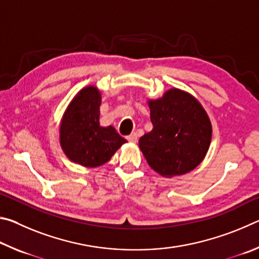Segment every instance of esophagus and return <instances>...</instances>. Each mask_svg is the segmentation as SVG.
Masks as SVG:
<instances>
[{
    "label": "esophagus",
    "instance_id": "esophagus-1",
    "mask_svg": "<svg viewBox=\"0 0 259 259\" xmlns=\"http://www.w3.org/2000/svg\"><path fill=\"white\" fill-rule=\"evenodd\" d=\"M126 139H128L130 143H136V142H137V134L134 133V134L129 135L128 137H126Z\"/></svg>",
    "mask_w": 259,
    "mask_h": 259
}]
</instances>
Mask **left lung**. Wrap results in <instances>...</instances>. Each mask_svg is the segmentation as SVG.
Listing matches in <instances>:
<instances>
[{
	"label": "left lung",
	"instance_id": "8db88e82",
	"mask_svg": "<svg viewBox=\"0 0 259 259\" xmlns=\"http://www.w3.org/2000/svg\"><path fill=\"white\" fill-rule=\"evenodd\" d=\"M153 129L139 138V148L151 168L163 177L181 176L203 161L212 126L195 97L172 88L159 99H148Z\"/></svg>",
	"mask_w": 259,
	"mask_h": 259
}]
</instances>
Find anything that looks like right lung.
Listing matches in <instances>:
<instances>
[{
	"instance_id": "obj_1",
	"label": "right lung",
	"mask_w": 259,
	"mask_h": 259,
	"mask_svg": "<svg viewBox=\"0 0 259 259\" xmlns=\"http://www.w3.org/2000/svg\"><path fill=\"white\" fill-rule=\"evenodd\" d=\"M102 95L97 87L81 89L65 111L59 126L61 150L74 163L96 168L111 160L126 140L112 125L99 123Z\"/></svg>"
}]
</instances>
